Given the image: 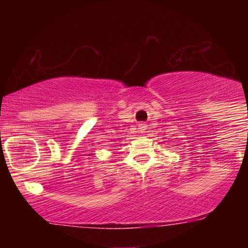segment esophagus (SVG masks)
<instances>
[{
    "label": "esophagus",
    "mask_w": 248,
    "mask_h": 248,
    "mask_svg": "<svg viewBox=\"0 0 248 248\" xmlns=\"http://www.w3.org/2000/svg\"><path fill=\"white\" fill-rule=\"evenodd\" d=\"M139 129H140V133H144L147 129V126L144 124H139Z\"/></svg>",
    "instance_id": "obj_1"
}]
</instances>
